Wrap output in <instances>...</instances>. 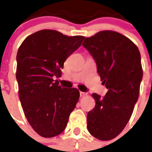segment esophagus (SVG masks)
I'll use <instances>...</instances> for the list:
<instances>
[{"instance_id":"obj_1","label":"esophagus","mask_w":152,"mask_h":152,"mask_svg":"<svg viewBox=\"0 0 152 152\" xmlns=\"http://www.w3.org/2000/svg\"><path fill=\"white\" fill-rule=\"evenodd\" d=\"M79 94H80V97H85L86 95H87L86 92H83V91H80Z\"/></svg>"}]
</instances>
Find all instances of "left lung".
<instances>
[{"label": "left lung", "instance_id": "obj_1", "mask_svg": "<svg viewBox=\"0 0 152 152\" xmlns=\"http://www.w3.org/2000/svg\"><path fill=\"white\" fill-rule=\"evenodd\" d=\"M83 45L108 89L104 97L91 95L95 106L87 115V129L99 140H110L125 128L138 101L143 75L140 52L130 39L111 30L86 38Z\"/></svg>", "mask_w": 152, "mask_h": 152}]
</instances>
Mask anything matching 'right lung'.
I'll list each match as a JSON object with an SVG mask.
<instances>
[{
  "label": "right lung",
  "mask_w": 152,
  "mask_h": 152,
  "mask_svg": "<svg viewBox=\"0 0 152 152\" xmlns=\"http://www.w3.org/2000/svg\"><path fill=\"white\" fill-rule=\"evenodd\" d=\"M86 37L68 36L52 29L28 35L16 54V79L23 110L32 129L44 138L58 136L79 98L77 88H64L61 76L66 58Z\"/></svg>",
  "instance_id": "right-lung-1"
}]
</instances>
